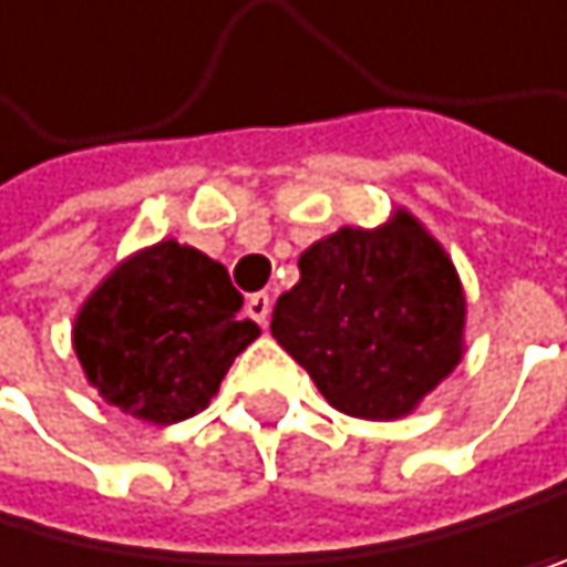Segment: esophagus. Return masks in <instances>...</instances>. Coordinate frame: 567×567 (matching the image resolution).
Masks as SVG:
<instances>
[{"label":"esophagus","instance_id":"obj_1","mask_svg":"<svg viewBox=\"0 0 567 567\" xmlns=\"http://www.w3.org/2000/svg\"><path fill=\"white\" fill-rule=\"evenodd\" d=\"M245 308H248V316L256 319L259 326H266V322H269V308H272V298H269V295H251Z\"/></svg>","mask_w":567,"mask_h":567}]
</instances>
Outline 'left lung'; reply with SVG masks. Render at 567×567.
I'll return each instance as SVG.
<instances>
[{
    "mask_svg": "<svg viewBox=\"0 0 567 567\" xmlns=\"http://www.w3.org/2000/svg\"><path fill=\"white\" fill-rule=\"evenodd\" d=\"M301 280L272 308V337L329 406L410 417L466 353V290L445 245L406 206L301 251Z\"/></svg>",
    "mask_w": 567,
    "mask_h": 567,
    "instance_id": "8db88e82",
    "label": "left lung"
}]
</instances>
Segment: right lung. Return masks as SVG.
<instances>
[{
  "label": "right lung",
  "mask_w": 567,
  "mask_h": 567,
  "mask_svg": "<svg viewBox=\"0 0 567 567\" xmlns=\"http://www.w3.org/2000/svg\"><path fill=\"white\" fill-rule=\"evenodd\" d=\"M256 337L227 269L175 238L118 259L73 319L86 385L125 417L157 427L206 410Z\"/></svg>",
  "instance_id": "add662e5"
}]
</instances>
